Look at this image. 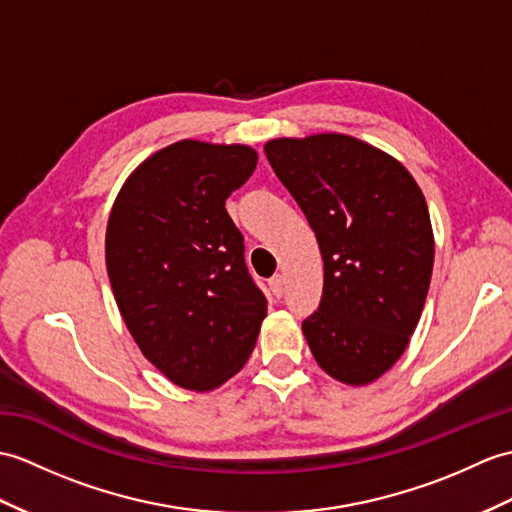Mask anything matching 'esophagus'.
<instances>
[{"instance_id":"obj_1","label":"esophagus","mask_w":512,"mask_h":512,"mask_svg":"<svg viewBox=\"0 0 512 512\" xmlns=\"http://www.w3.org/2000/svg\"><path fill=\"white\" fill-rule=\"evenodd\" d=\"M268 283H270L272 294H275L277 299H279V296H283V292H285V277L283 275H275Z\"/></svg>"}]
</instances>
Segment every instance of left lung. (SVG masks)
<instances>
[{
  "mask_svg": "<svg viewBox=\"0 0 512 512\" xmlns=\"http://www.w3.org/2000/svg\"><path fill=\"white\" fill-rule=\"evenodd\" d=\"M264 152L323 255V299L303 320L314 360L342 384H371L406 351L430 290L421 187L395 157L349 135L279 137Z\"/></svg>",
  "mask_w": 512,
  "mask_h": 512,
  "instance_id": "left-lung-1",
  "label": "left lung"
}]
</instances>
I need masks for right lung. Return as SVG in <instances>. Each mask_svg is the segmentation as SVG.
<instances>
[{
	"label": "right lung",
	"instance_id": "1",
	"mask_svg": "<svg viewBox=\"0 0 512 512\" xmlns=\"http://www.w3.org/2000/svg\"><path fill=\"white\" fill-rule=\"evenodd\" d=\"M255 168L251 146L176 141L126 178L106 224V272L130 336L187 390L240 371L268 312L224 209Z\"/></svg>",
	"mask_w": 512,
	"mask_h": 512
}]
</instances>
